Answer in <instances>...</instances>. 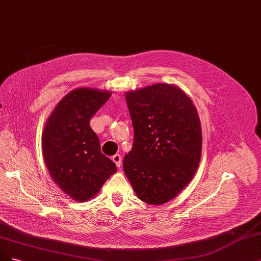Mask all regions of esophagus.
<instances>
[{
	"label": "esophagus",
	"mask_w": 261,
	"mask_h": 261,
	"mask_svg": "<svg viewBox=\"0 0 261 261\" xmlns=\"http://www.w3.org/2000/svg\"><path fill=\"white\" fill-rule=\"evenodd\" d=\"M112 161L115 163L116 167L120 168L121 167V164H122V156L120 154H115L112 156Z\"/></svg>",
	"instance_id": "34e87169"
}]
</instances>
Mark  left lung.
Returning <instances> with one entry per match:
<instances>
[{
    "instance_id": "left-lung-1",
    "label": "left lung",
    "mask_w": 261,
    "mask_h": 261,
    "mask_svg": "<svg viewBox=\"0 0 261 261\" xmlns=\"http://www.w3.org/2000/svg\"><path fill=\"white\" fill-rule=\"evenodd\" d=\"M134 127L133 149L123 161L135 193L162 205L192 180L202 154V129L192 100L174 84L125 93Z\"/></svg>"
}]
</instances>
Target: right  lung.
I'll return each mask as SVG.
<instances>
[{"mask_svg": "<svg viewBox=\"0 0 261 261\" xmlns=\"http://www.w3.org/2000/svg\"><path fill=\"white\" fill-rule=\"evenodd\" d=\"M110 96L109 91L75 88L57 103L45 123V165L54 182L77 202L95 197L116 172L113 162L101 153L99 139L89 126L92 116Z\"/></svg>", "mask_w": 261, "mask_h": 261, "instance_id": "right-lung-1", "label": "right lung"}]
</instances>
